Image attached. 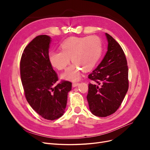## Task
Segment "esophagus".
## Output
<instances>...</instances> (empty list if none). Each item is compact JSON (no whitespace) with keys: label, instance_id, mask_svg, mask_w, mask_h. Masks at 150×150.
Masks as SVG:
<instances>
[{"label":"esophagus","instance_id":"34e87169","mask_svg":"<svg viewBox=\"0 0 150 150\" xmlns=\"http://www.w3.org/2000/svg\"><path fill=\"white\" fill-rule=\"evenodd\" d=\"M79 84L78 83H74L73 84H72V86H73V88H75L76 87V86H78Z\"/></svg>","mask_w":150,"mask_h":150}]
</instances>
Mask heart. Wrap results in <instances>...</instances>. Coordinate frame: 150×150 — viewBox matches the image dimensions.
<instances>
[{
  "label": "heart",
  "instance_id": "obj_1",
  "mask_svg": "<svg viewBox=\"0 0 150 150\" xmlns=\"http://www.w3.org/2000/svg\"><path fill=\"white\" fill-rule=\"evenodd\" d=\"M101 40L97 36L66 39L61 45V51H52L49 60L58 70L64 69L69 64L70 58L74 63L62 74L63 79L76 81L83 74V71H88L96 64L102 53Z\"/></svg>",
  "mask_w": 150,
  "mask_h": 150
}]
</instances>
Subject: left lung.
I'll list each match as a JSON object with an SVG mask.
<instances>
[{"label": "left lung", "mask_w": 150, "mask_h": 150, "mask_svg": "<svg viewBox=\"0 0 150 150\" xmlns=\"http://www.w3.org/2000/svg\"><path fill=\"white\" fill-rule=\"evenodd\" d=\"M108 51L100 64L89 76L95 84H89L87 100L91 112L106 117L119 108L128 90V67L120 45L106 33Z\"/></svg>", "instance_id": "1"}]
</instances>
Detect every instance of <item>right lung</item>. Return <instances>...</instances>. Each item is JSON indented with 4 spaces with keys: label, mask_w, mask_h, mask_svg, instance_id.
I'll return each mask as SVG.
<instances>
[{
    "label": "right lung",
    "mask_w": 150,
    "mask_h": 150,
    "mask_svg": "<svg viewBox=\"0 0 150 150\" xmlns=\"http://www.w3.org/2000/svg\"><path fill=\"white\" fill-rule=\"evenodd\" d=\"M51 40L47 35L35 38L25 47L20 62L21 78L27 101L43 118L55 120L64 113L72 83L58 77L49 60Z\"/></svg>",
    "instance_id": "1"
}]
</instances>
